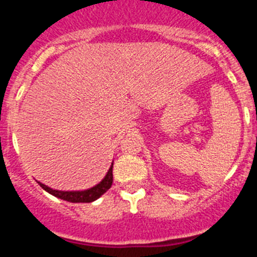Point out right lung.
<instances>
[{
  "label": "right lung",
  "instance_id": "obj_1",
  "mask_svg": "<svg viewBox=\"0 0 257 257\" xmlns=\"http://www.w3.org/2000/svg\"><path fill=\"white\" fill-rule=\"evenodd\" d=\"M113 183V163L109 169L108 174L105 175V178L100 181V183L95 185L94 188L87 190H82V192H61V190H54L51 188L46 187L45 184L38 183L40 187L42 189L46 190L47 193L52 194V196L58 197L60 199H64V201L72 202V203H88V202H92L95 199H97L99 197H101L109 188L112 187Z\"/></svg>",
  "mask_w": 257,
  "mask_h": 257
}]
</instances>
